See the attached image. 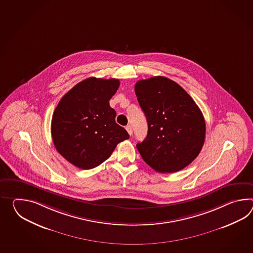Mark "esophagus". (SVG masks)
<instances>
[{"instance_id": "obj_1", "label": "esophagus", "mask_w": 253, "mask_h": 253, "mask_svg": "<svg viewBox=\"0 0 253 253\" xmlns=\"http://www.w3.org/2000/svg\"><path fill=\"white\" fill-rule=\"evenodd\" d=\"M126 129H127V131H128V133H129V135H132V128H131V126L127 125V126H126Z\"/></svg>"}]
</instances>
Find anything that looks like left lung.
<instances>
[{"mask_svg":"<svg viewBox=\"0 0 253 253\" xmlns=\"http://www.w3.org/2000/svg\"><path fill=\"white\" fill-rule=\"evenodd\" d=\"M135 93L148 123L145 140L136 145L143 161L162 173L185 168L205 140L200 108L183 88L163 76L137 82Z\"/></svg>","mask_w":253,"mask_h":253,"instance_id":"8db88e82","label":"left lung"}]
</instances>
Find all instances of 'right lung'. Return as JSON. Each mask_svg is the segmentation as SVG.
Listing matches in <instances>:
<instances>
[{
    "instance_id": "obj_1",
    "label": "right lung",
    "mask_w": 253,
    "mask_h": 253,
    "mask_svg": "<svg viewBox=\"0 0 253 253\" xmlns=\"http://www.w3.org/2000/svg\"><path fill=\"white\" fill-rule=\"evenodd\" d=\"M117 79L90 77L79 83L58 103L51 119V137L58 152L83 169L95 168L112 155L127 130L116 124L109 101L118 90Z\"/></svg>"
}]
</instances>
